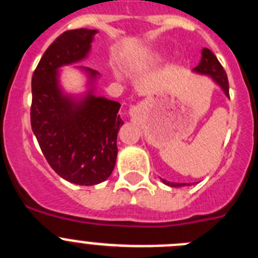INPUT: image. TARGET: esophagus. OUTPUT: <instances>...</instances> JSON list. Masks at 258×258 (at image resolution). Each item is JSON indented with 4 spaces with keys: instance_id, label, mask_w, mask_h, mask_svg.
Returning <instances> with one entry per match:
<instances>
[{
    "instance_id": "esophagus-1",
    "label": "esophagus",
    "mask_w": 258,
    "mask_h": 258,
    "mask_svg": "<svg viewBox=\"0 0 258 258\" xmlns=\"http://www.w3.org/2000/svg\"><path fill=\"white\" fill-rule=\"evenodd\" d=\"M134 109H136V107H132V108H131V112H133Z\"/></svg>"
}]
</instances>
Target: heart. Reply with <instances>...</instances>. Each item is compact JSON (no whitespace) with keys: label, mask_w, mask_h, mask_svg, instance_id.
<instances>
[{"label":"heart","mask_w":258,"mask_h":258,"mask_svg":"<svg viewBox=\"0 0 258 258\" xmlns=\"http://www.w3.org/2000/svg\"><path fill=\"white\" fill-rule=\"evenodd\" d=\"M163 59H164V54L160 51H154L149 55V60L152 61V63H159V61H161ZM115 74H116V76H120V75H121V72H120L118 70H115Z\"/></svg>","instance_id":"1"}]
</instances>
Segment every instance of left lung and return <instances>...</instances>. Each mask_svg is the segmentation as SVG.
<instances>
[{
  "label": "left lung",
  "mask_w": 258,
  "mask_h": 258,
  "mask_svg": "<svg viewBox=\"0 0 258 258\" xmlns=\"http://www.w3.org/2000/svg\"><path fill=\"white\" fill-rule=\"evenodd\" d=\"M192 72L195 74L203 75V76H208L213 80L214 83L217 84L222 92L225 93L227 98H230L229 95V81H227V75L223 70V67L221 66V63L218 61V59L216 58L213 52L209 49L204 47L202 51V60L198 64V67H195L192 70ZM165 184L170 186V187H183V186H190L188 183H177V182H168L165 179H161Z\"/></svg>",
  "instance_id": "left-lung-1"
}]
</instances>
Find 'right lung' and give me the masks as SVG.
<instances>
[{
    "mask_svg": "<svg viewBox=\"0 0 258 258\" xmlns=\"http://www.w3.org/2000/svg\"><path fill=\"white\" fill-rule=\"evenodd\" d=\"M97 29L61 33L45 51L32 76L31 125L47 163L71 183L106 181L116 164L117 133L124 124L120 103L95 95L99 72L76 67L86 76L83 94H68L60 68L88 58Z\"/></svg>",
    "mask_w": 258,
    "mask_h": 258,
    "instance_id": "right-lung-1",
    "label": "right lung"
}]
</instances>
